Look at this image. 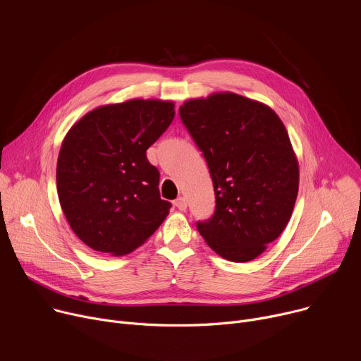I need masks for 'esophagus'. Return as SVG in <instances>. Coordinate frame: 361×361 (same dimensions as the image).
<instances>
[{
	"label": "esophagus",
	"instance_id": "34e87169",
	"mask_svg": "<svg viewBox=\"0 0 361 361\" xmlns=\"http://www.w3.org/2000/svg\"><path fill=\"white\" fill-rule=\"evenodd\" d=\"M174 205L180 212H184L187 209V200L184 197H178L177 200H174Z\"/></svg>",
	"mask_w": 361,
	"mask_h": 361
}]
</instances>
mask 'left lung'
<instances>
[{"label": "left lung", "instance_id": "left-lung-1", "mask_svg": "<svg viewBox=\"0 0 361 361\" xmlns=\"http://www.w3.org/2000/svg\"><path fill=\"white\" fill-rule=\"evenodd\" d=\"M180 117L207 161L214 216L197 230L219 255L254 260L290 221L298 161L279 116L260 101L214 92L185 101Z\"/></svg>", "mask_w": 361, "mask_h": 361}]
</instances>
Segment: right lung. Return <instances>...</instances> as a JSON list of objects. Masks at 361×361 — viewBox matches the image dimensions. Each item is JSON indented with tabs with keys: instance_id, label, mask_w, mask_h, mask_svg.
<instances>
[{
	"instance_id": "1",
	"label": "right lung",
	"mask_w": 361,
	"mask_h": 361,
	"mask_svg": "<svg viewBox=\"0 0 361 361\" xmlns=\"http://www.w3.org/2000/svg\"><path fill=\"white\" fill-rule=\"evenodd\" d=\"M174 102L134 98L94 109L67 133L57 161L63 213L90 248L126 255L169 216L147 148L169 128Z\"/></svg>"
}]
</instances>
